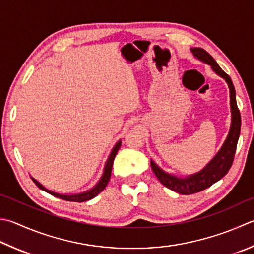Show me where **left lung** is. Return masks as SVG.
<instances>
[{"label":"left lung","mask_w":254,"mask_h":254,"mask_svg":"<svg viewBox=\"0 0 254 254\" xmlns=\"http://www.w3.org/2000/svg\"><path fill=\"white\" fill-rule=\"evenodd\" d=\"M191 52H192V54L198 60L211 66L214 73L221 76L227 82L229 89H230V107L232 118L230 131H229V135L223 146L221 147V149L213 157V159L201 171L197 172V174L188 176L186 178H180V177L170 175L168 172L164 171L154 161L150 160L151 169L154 171L158 180L167 188L181 194L197 193L199 191L209 188L210 186H212L214 183H217V181H219L222 177L228 174L229 169L232 166L234 155H236L237 143L241 129V116L236 100V89H234L230 76L224 73L217 62L214 61L213 57L207 51L200 49V47H194V49H191Z\"/></svg>","instance_id":"1"}]
</instances>
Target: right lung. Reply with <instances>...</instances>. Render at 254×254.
Instances as JSON below:
<instances>
[{"instance_id": "add662e5", "label": "right lung", "mask_w": 254, "mask_h": 254, "mask_svg": "<svg viewBox=\"0 0 254 254\" xmlns=\"http://www.w3.org/2000/svg\"><path fill=\"white\" fill-rule=\"evenodd\" d=\"M121 145H122V141L119 140L116 145L114 146L113 150L111 152V155H109L108 159H107V162L106 165H105V168H104V174L102 176V178H100V180L97 183V185L94 187V188L89 189L87 191H85V192H80V193H76V194H61V193H57V192H54V191H51L49 189H46L44 186L41 185L40 183L36 179H34L32 177V180L34 181L35 185L38 187V188L44 190L45 192L50 193L52 195H54V197L56 198H60V199H63V200H66V201H74V202H84V201H87V200H90L96 197V195L102 192V191L106 188V186L108 184L109 179H111V175H112V168H113V162H114V159H115V156L117 155V151L119 150V148H121Z\"/></svg>"}]
</instances>
